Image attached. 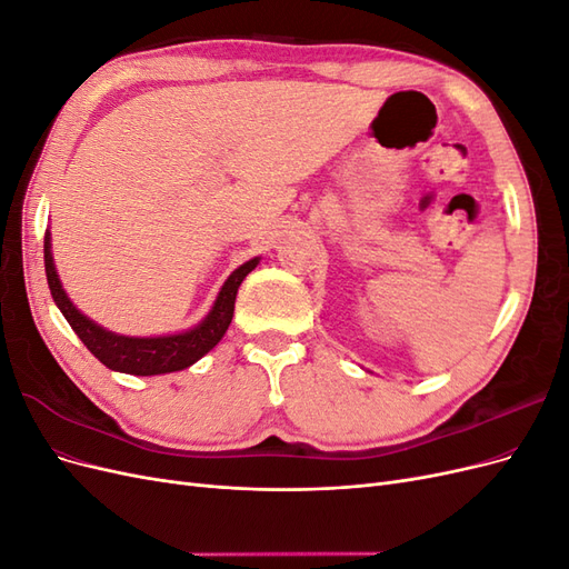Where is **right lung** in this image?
Listing matches in <instances>:
<instances>
[{
    "instance_id": "add662e5",
    "label": "right lung",
    "mask_w": 569,
    "mask_h": 569,
    "mask_svg": "<svg viewBox=\"0 0 569 569\" xmlns=\"http://www.w3.org/2000/svg\"><path fill=\"white\" fill-rule=\"evenodd\" d=\"M258 266V258H251L244 266H239L226 284L220 287L216 303L197 327L180 335L168 337H123L104 330V327L82 316L73 301L66 297L61 287V280L54 268V256H51V237L49 230L44 234V272L51 299L59 306V311L73 327V332L80 337V341L88 347L94 358H99L109 370L126 372V375H166L184 370L201 356L209 353L216 343L228 332L234 313V299L237 289L244 282L247 274Z\"/></svg>"
}]
</instances>
